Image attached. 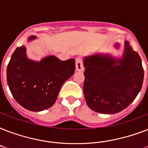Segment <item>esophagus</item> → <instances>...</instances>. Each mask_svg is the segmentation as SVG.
Here are the masks:
<instances>
[{
	"instance_id": "34e87169",
	"label": "esophagus",
	"mask_w": 148,
	"mask_h": 148,
	"mask_svg": "<svg viewBox=\"0 0 148 148\" xmlns=\"http://www.w3.org/2000/svg\"><path fill=\"white\" fill-rule=\"evenodd\" d=\"M83 60L81 57L76 58V71H84Z\"/></svg>"
}]
</instances>
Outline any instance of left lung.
I'll return each mask as SVG.
<instances>
[{
  "mask_svg": "<svg viewBox=\"0 0 148 148\" xmlns=\"http://www.w3.org/2000/svg\"><path fill=\"white\" fill-rule=\"evenodd\" d=\"M84 94L91 110L116 114L128 107L140 92L144 69L140 56L125 41L121 58L94 54L84 58Z\"/></svg>",
  "mask_w": 148,
  "mask_h": 148,
  "instance_id": "obj_1",
  "label": "left lung"
}]
</instances>
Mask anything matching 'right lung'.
Instances as JSON below:
<instances>
[{
    "label": "right lung",
    "mask_w": 148,
    "mask_h": 148,
    "mask_svg": "<svg viewBox=\"0 0 148 148\" xmlns=\"http://www.w3.org/2000/svg\"><path fill=\"white\" fill-rule=\"evenodd\" d=\"M29 37L28 40L36 39ZM75 60H60L48 56L40 61L30 60L24 45L17 47L7 68V81L14 98L31 111H41L55 103L63 84L74 74Z\"/></svg>",
    "instance_id": "right-lung-1"
}]
</instances>
